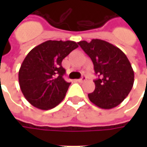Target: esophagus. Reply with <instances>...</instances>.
Instances as JSON below:
<instances>
[{"instance_id":"obj_1","label":"esophagus","mask_w":147,"mask_h":147,"mask_svg":"<svg viewBox=\"0 0 147 147\" xmlns=\"http://www.w3.org/2000/svg\"><path fill=\"white\" fill-rule=\"evenodd\" d=\"M87 79V78L85 76H82L80 79H78V82H84L85 80Z\"/></svg>"}]
</instances>
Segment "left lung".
I'll return each instance as SVG.
<instances>
[{
	"instance_id": "8db88e82",
	"label": "left lung",
	"mask_w": 147,
	"mask_h": 147,
	"mask_svg": "<svg viewBox=\"0 0 147 147\" xmlns=\"http://www.w3.org/2000/svg\"><path fill=\"white\" fill-rule=\"evenodd\" d=\"M78 44L91 58L98 78L89 100L101 109H112L121 103L132 90L134 72L126 55L115 46L100 39Z\"/></svg>"
}]
</instances>
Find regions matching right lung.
<instances>
[{
    "label": "right lung",
    "mask_w": 147,
    "mask_h": 147,
    "mask_svg": "<svg viewBox=\"0 0 147 147\" xmlns=\"http://www.w3.org/2000/svg\"><path fill=\"white\" fill-rule=\"evenodd\" d=\"M77 47L73 41L49 40L29 51L19 71V82L30 104L47 110L64 100L70 82L63 78L65 69L61 63Z\"/></svg>",
    "instance_id": "add662e5"
}]
</instances>
